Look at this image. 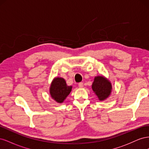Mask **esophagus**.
<instances>
[{"instance_id":"34e87169","label":"esophagus","mask_w":149,"mask_h":149,"mask_svg":"<svg viewBox=\"0 0 149 149\" xmlns=\"http://www.w3.org/2000/svg\"><path fill=\"white\" fill-rule=\"evenodd\" d=\"M78 86H79L80 88H82L83 87V83H82V82L79 83L78 84Z\"/></svg>"}]
</instances>
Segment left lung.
Segmentation results:
<instances>
[{"label": "left lung", "mask_w": 149, "mask_h": 149, "mask_svg": "<svg viewBox=\"0 0 149 149\" xmlns=\"http://www.w3.org/2000/svg\"><path fill=\"white\" fill-rule=\"evenodd\" d=\"M92 89L100 101H104L110 96L112 91L111 82L102 76H96L92 84Z\"/></svg>", "instance_id": "8db88e82"}]
</instances>
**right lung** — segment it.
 I'll use <instances>...</instances> for the list:
<instances>
[{
	"mask_svg": "<svg viewBox=\"0 0 149 149\" xmlns=\"http://www.w3.org/2000/svg\"><path fill=\"white\" fill-rule=\"evenodd\" d=\"M71 89V86H68L63 78L58 77L53 80L49 88V94L54 100L61 103L69 95Z\"/></svg>",
	"mask_w": 149,
	"mask_h": 149,
	"instance_id": "obj_1",
	"label": "right lung"
}]
</instances>
